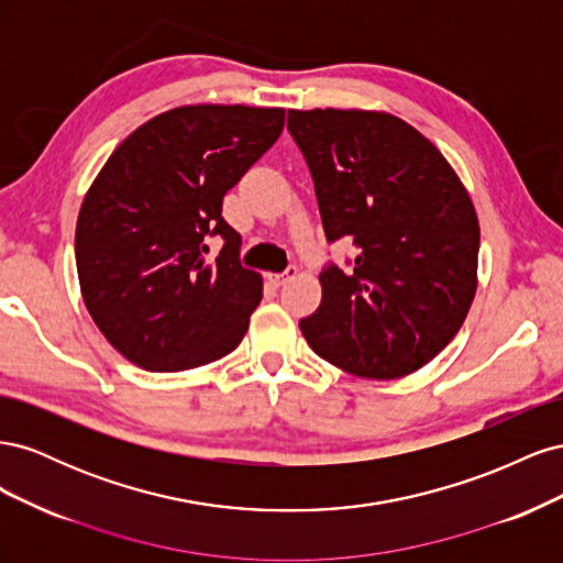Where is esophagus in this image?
Wrapping results in <instances>:
<instances>
[{"label":"esophagus","instance_id":"obj_1","mask_svg":"<svg viewBox=\"0 0 563 563\" xmlns=\"http://www.w3.org/2000/svg\"><path fill=\"white\" fill-rule=\"evenodd\" d=\"M298 277V267L296 265H288L284 272H279V275H269V282L275 286H284L286 282H291Z\"/></svg>","mask_w":563,"mask_h":563}]
</instances>
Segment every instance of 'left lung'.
Segmentation results:
<instances>
[{"label": "left lung", "instance_id": "8db88e82", "mask_svg": "<svg viewBox=\"0 0 563 563\" xmlns=\"http://www.w3.org/2000/svg\"><path fill=\"white\" fill-rule=\"evenodd\" d=\"M327 240L352 236L350 272L319 275L300 321L310 347L352 376L395 380L444 350L472 308L479 218L439 147L380 110H288Z\"/></svg>", "mask_w": 563, "mask_h": 563}]
</instances>
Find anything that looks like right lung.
Returning <instances> with one entry per match:
<instances>
[{"instance_id":"right-lung-1","label":"right lung","mask_w":563,"mask_h":563,"mask_svg":"<svg viewBox=\"0 0 563 563\" xmlns=\"http://www.w3.org/2000/svg\"><path fill=\"white\" fill-rule=\"evenodd\" d=\"M284 108L180 106L117 145L84 195L75 258L81 298L108 343L145 371L174 373L230 354L263 298L236 261L223 197L284 129ZM207 233L227 240L207 262Z\"/></svg>"}]
</instances>
